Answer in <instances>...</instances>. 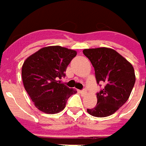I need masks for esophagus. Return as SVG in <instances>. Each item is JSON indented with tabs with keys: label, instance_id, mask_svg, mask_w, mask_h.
Listing matches in <instances>:
<instances>
[{
	"label": "esophagus",
	"instance_id": "esophagus-1",
	"mask_svg": "<svg viewBox=\"0 0 146 146\" xmlns=\"http://www.w3.org/2000/svg\"><path fill=\"white\" fill-rule=\"evenodd\" d=\"M79 92H80V93H81L82 95H86V94H87V91H86L85 90H80Z\"/></svg>",
	"mask_w": 146,
	"mask_h": 146
}]
</instances>
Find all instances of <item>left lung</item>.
<instances>
[{"label": "left lung", "instance_id": "1", "mask_svg": "<svg viewBox=\"0 0 146 146\" xmlns=\"http://www.w3.org/2000/svg\"><path fill=\"white\" fill-rule=\"evenodd\" d=\"M83 53L95 68L97 83L106 84L104 89L96 94V106L87 109V111L97 117H108L129 98L135 83L134 69L129 61L111 48L84 49Z\"/></svg>", "mask_w": 146, "mask_h": 146}]
</instances>
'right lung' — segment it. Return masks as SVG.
Listing matches in <instances>:
<instances>
[{"label": "right lung", "instance_id": "obj_1", "mask_svg": "<svg viewBox=\"0 0 146 146\" xmlns=\"http://www.w3.org/2000/svg\"><path fill=\"white\" fill-rule=\"evenodd\" d=\"M76 55V50L52 45L40 49L24 61L23 86L37 109L47 114L58 113L77 93L59 80L65 77L67 67Z\"/></svg>", "mask_w": 146, "mask_h": 146}]
</instances>
